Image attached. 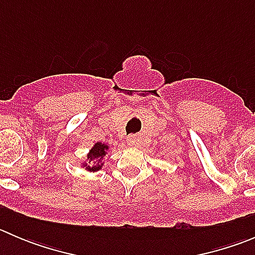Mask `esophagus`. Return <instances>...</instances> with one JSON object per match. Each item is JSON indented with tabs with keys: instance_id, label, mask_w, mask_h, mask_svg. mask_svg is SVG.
I'll use <instances>...</instances> for the list:
<instances>
[{
	"instance_id": "obj_1",
	"label": "esophagus",
	"mask_w": 255,
	"mask_h": 255,
	"mask_svg": "<svg viewBox=\"0 0 255 255\" xmlns=\"http://www.w3.org/2000/svg\"><path fill=\"white\" fill-rule=\"evenodd\" d=\"M137 142H138L137 135H129V137H128V143H129L130 145H135Z\"/></svg>"
}]
</instances>
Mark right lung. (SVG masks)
<instances>
[{"mask_svg":"<svg viewBox=\"0 0 255 255\" xmlns=\"http://www.w3.org/2000/svg\"><path fill=\"white\" fill-rule=\"evenodd\" d=\"M107 148H109V146H107L106 144H102V143L95 144V146L91 149V150H90L89 156H87V158H89V160H90L89 163H91L92 159H95V158H102V156L106 154ZM86 165H87V164H86ZM101 166H102V164H101V165H94V166L89 165V168H87V169H89V170H92V171H96V170H100V169H101Z\"/></svg>","mask_w":255,"mask_h":255,"instance_id":"add662e5","label":"right lung"}]
</instances>
